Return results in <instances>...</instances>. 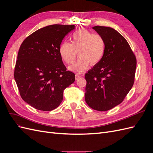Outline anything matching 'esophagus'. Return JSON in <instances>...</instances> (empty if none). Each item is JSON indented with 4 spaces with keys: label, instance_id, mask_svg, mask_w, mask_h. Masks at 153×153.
I'll return each instance as SVG.
<instances>
[{
    "label": "esophagus",
    "instance_id": "esophagus-1",
    "mask_svg": "<svg viewBox=\"0 0 153 153\" xmlns=\"http://www.w3.org/2000/svg\"><path fill=\"white\" fill-rule=\"evenodd\" d=\"M81 77V75H78V74H76L75 75V79L76 80H77L78 78H80Z\"/></svg>",
    "mask_w": 153,
    "mask_h": 153
}]
</instances>
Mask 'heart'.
<instances>
[{
  "mask_svg": "<svg viewBox=\"0 0 153 153\" xmlns=\"http://www.w3.org/2000/svg\"><path fill=\"white\" fill-rule=\"evenodd\" d=\"M106 43L103 37L85 29H80L71 36V43L64 41L59 47V54L63 61L71 64L75 61L77 53L80 59L69 68L76 73H83L89 64L94 66L102 59Z\"/></svg>",
  "mask_w": 153,
  "mask_h": 153,
  "instance_id": "b5f03b06",
  "label": "heart"
}]
</instances>
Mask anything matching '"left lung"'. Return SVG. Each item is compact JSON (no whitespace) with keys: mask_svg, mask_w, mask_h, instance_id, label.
<instances>
[{"mask_svg":"<svg viewBox=\"0 0 153 153\" xmlns=\"http://www.w3.org/2000/svg\"><path fill=\"white\" fill-rule=\"evenodd\" d=\"M106 43L101 61L85 75V100L92 109L107 111L121 103L135 82L137 59L124 37L108 27H92Z\"/></svg>","mask_w":153,"mask_h":153,"instance_id":"1","label":"left lung"}]
</instances>
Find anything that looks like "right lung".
Masks as SVG:
<instances>
[{
    "instance_id": "obj_1",
    "label": "right lung",
    "mask_w": 153,
    "mask_h": 153,
    "mask_svg": "<svg viewBox=\"0 0 153 153\" xmlns=\"http://www.w3.org/2000/svg\"><path fill=\"white\" fill-rule=\"evenodd\" d=\"M75 25H51L37 30L23 41L14 77L20 96L37 110L51 111L59 106L64 89L75 82L59 54L62 39Z\"/></svg>"
}]
</instances>
